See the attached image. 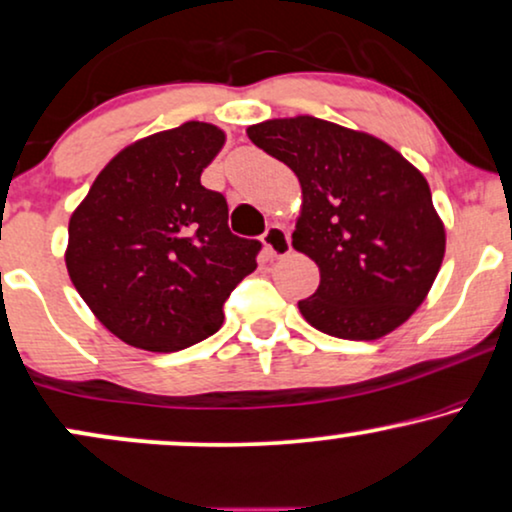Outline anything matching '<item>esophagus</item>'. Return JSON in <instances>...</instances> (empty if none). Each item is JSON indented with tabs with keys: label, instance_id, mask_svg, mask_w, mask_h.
<instances>
[{
	"label": "esophagus",
	"instance_id": "1",
	"mask_svg": "<svg viewBox=\"0 0 512 512\" xmlns=\"http://www.w3.org/2000/svg\"><path fill=\"white\" fill-rule=\"evenodd\" d=\"M262 245H264V252H267V257H271V260H281V257L290 255V250H293L288 231L278 224L267 226V231H264L262 236Z\"/></svg>",
	"mask_w": 512,
	"mask_h": 512
}]
</instances>
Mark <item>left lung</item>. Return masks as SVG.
I'll return each instance as SVG.
<instances>
[{
	"instance_id": "8db88e82",
	"label": "left lung",
	"mask_w": 512,
	"mask_h": 512,
	"mask_svg": "<svg viewBox=\"0 0 512 512\" xmlns=\"http://www.w3.org/2000/svg\"><path fill=\"white\" fill-rule=\"evenodd\" d=\"M248 137L300 181L293 248L321 274L316 293L297 302L304 319L342 340L399 328L444 260L428 179L383 139L314 115L257 122Z\"/></svg>"
}]
</instances>
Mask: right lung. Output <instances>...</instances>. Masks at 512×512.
I'll list each match as a JSON object with an SVG mask.
<instances>
[{
    "label": "right lung",
    "mask_w": 512,
    "mask_h": 512,
    "mask_svg": "<svg viewBox=\"0 0 512 512\" xmlns=\"http://www.w3.org/2000/svg\"><path fill=\"white\" fill-rule=\"evenodd\" d=\"M224 141L198 120L134 141L70 215V281L127 345L177 352L210 338L226 297L257 269L260 241L231 234L224 196L200 184Z\"/></svg>",
    "instance_id": "right-lung-1"
}]
</instances>
